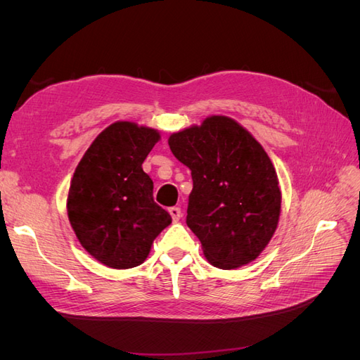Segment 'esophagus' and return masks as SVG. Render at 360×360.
Instances as JSON below:
<instances>
[{"instance_id":"esophagus-1","label":"esophagus","mask_w":360,"mask_h":360,"mask_svg":"<svg viewBox=\"0 0 360 360\" xmlns=\"http://www.w3.org/2000/svg\"><path fill=\"white\" fill-rule=\"evenodd\" d=\"M171 217H172V222H179L180 217H181V210L179 209V207H171V209L168 210Z\"/></svg>"}]
</instances>
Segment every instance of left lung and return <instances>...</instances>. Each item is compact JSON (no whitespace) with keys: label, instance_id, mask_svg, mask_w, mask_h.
<instances>
[{"label":"left lung","instance_id":"1","mask_svg":"<svg viewBox=\"0 0 360 360\" xmlns=\"http://www.w3.org/2000/svg\"><path fill=\"white\" fill-rule=\"evenodd\" d=\"M168 144L192 174L186 224L207 261L231 270L254 261L274 237L281 189L266 150L236 120L207 117Z\"/></svg>","mask_w":360,"mask_h":360}]
</instances>
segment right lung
I'll use <instances>...</instances> for the list:
<instances>
[{
	"label": "right lung",
	"instance_id": "add662e5",
	"mask_svg": "<svg viewBox=\"0 0 360 360\" xmlns=\"http://www.w3.org/2000/svg\"><path fill=\"white\" fill-rule=\"evenodd\" d=\"M160 139L156 129L115 122L96 136L73 172L68 216L82 248L112 269L147 259L171 216L153 200L143 162Z\"/></svg>",
	"mask_w": 360,
	"mask_h": 360
}]
</instances>
